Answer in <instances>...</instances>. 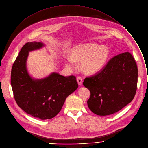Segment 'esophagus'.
<instances>
[{
  "label": "esophagus",
  "mask_w": 148,
  "mask_h": 148,
  "mask_svg": "<svg viewBox=\"0 0 148 148\" xmlns=\"http://www.w3.org/2000/svg\"><path fill=\"white\" fill-rule=\"evenodd\" d=\"M77 82L78 84V85H82L83 83V79L81 77H77Z\"/></svg>",
  "instance_id": "1"
}]
</instances>
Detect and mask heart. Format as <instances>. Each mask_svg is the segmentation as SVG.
<instances>
[{
	"label": "heart",
	"mask_w": 148,
	"mask_h": 148,
	"mask_svg": "<svg viewBox=\"0 0 148 148\" xmlns=\"http://www.w3.org/2000/svg\"><path fill=\"white\" fill-rule=\"evenodd\" d=\"M110 56V51L106 45L96 43L79 44L72 48L70 57L65 59V65L70 70L75 68V62H81L80 68L86 74H93L105 65Z\"/></svg>",
	"instance_id": "b5f03b06"
}]
</instances>
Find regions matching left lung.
Returning <instances> with one entry per match:
<instances>
[{"instance_id": "left-lung-1", "label": "left lung", "mask_w": 148, "mask_h": 148, "mask_svg": "<svg viewBox=\"0 0 148 148\" xmlns=\"http://www.w3.org/2000/svg\"><path fill=\"white\" fill-rule=\"evenodd\" d=\"M138 74L136 63L129 52L112 58L101 71L83 82L90 91V110L99 116H107L123 108L135 97Z\"/></svg>"}]
</instances>
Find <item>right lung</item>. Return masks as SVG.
<instances>
[{"label":"right lung","mask_w":148,"mask_h":148,"mask_svg":"<svg viewBox=\"0 0 148 148\" xmlns=\"http://www.w3.org/2000/svg\"><path fill=\"white\" fill-rule=\"evenodd\" d=\"M45 46L41 42L25 44L11 71V86L18 105L26 113L41 120L57 116L66 98L78 88L75 77L73 75L64 77L52 72L39 79L29 74L27 68L29 52Z\"/></svg>","instance_id":"right-lung-1"}]
</instances>
